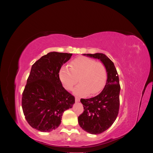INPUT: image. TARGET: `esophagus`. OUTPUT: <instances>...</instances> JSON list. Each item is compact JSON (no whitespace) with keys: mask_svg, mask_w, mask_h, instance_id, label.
<instances>
[{"mask_svg":"<svg viewBox=\"0 0 153 153\" xmlns=\"http://www.w3.org/2000/svg\"><path fill=\"white\" fill-rule=\"evenodd\" d=\"M75 101L76 102H78V101H80V98L78 97H75Z\"/></svg>","mask_w":153,"mask_h":153,"instance_id":"1","label":"esophagus"}]
</instances>
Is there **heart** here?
I'll return each instance as SVG.
<instances>
[{
	"label": "heart",
	"mask_w": 153,
	"mask_h": 153,
	"mask_svg": "<svg viewBox=\"0 0 153 153\" xmlns=\"http://www.w3.org/2000/svg\"><path fill=\"white\" fill-rule=\"evenodd\" d=\"M80 84L74 93L82 96L98 94L104 87L107 79V70L105 64L87 57H77L70 62V68L63 66L59 71V78L67 90L73 89L78 81Z\"/></svg>",
	"instance_id": "heart-1"
}]
</instances>
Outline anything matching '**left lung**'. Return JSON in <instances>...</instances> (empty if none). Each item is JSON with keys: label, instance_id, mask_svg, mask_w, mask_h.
Here are the masks:
<instances>
[{"label": "left lung", "instance_id": "left-lung-1", "mask_svg": "<svg viewBox=\"0 0 153 153\" xmlns=\"http://www.w3.org/2000/svg\"><path fill=\"white\" fill-rule=\"evenodd\" d=\"M87 55L100 59L107 70V80L101 93L93 98L80 100L84 112L78 117V123L85 131L97 135L109 128L117 117L121 86L116 68L108 57L100 53Z\"/></svg>", "mask_w": 153, "mask_h": 153}]
</instances>
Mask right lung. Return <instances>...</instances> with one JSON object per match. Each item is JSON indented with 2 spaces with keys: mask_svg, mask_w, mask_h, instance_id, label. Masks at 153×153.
<instances>
[{
  "mask_svg": "<svg viewBox=\"0 0 153 153\" xmlns=\"http://www.w3.org/2000/svg\"><path fill=\"white\" fill-rule=\"evenodd\" d=\"M72 53L50 52L32 66L23 91V112L30 126L43 132L58 128L63 112L71 108L75 97L62 87L59 71Z\"/></svg>",
  "mask_w": 153,
  "mask_h": 153,
  "instance_id": "obj_1",
  "label": "right lung"
}]
</instances>
